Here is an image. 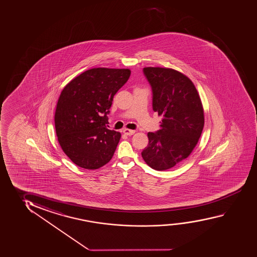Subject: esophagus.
<instances>
[{
	"label": "esophagus",
	"instance_id": "34e87169",
	"mask_svg": "<svg viewBox=\"0 0 257 257\" xmlns=\"http://www.w3.org/2000/svg\"><path fill=\"white\" fill-rule=\"evenodd\" d=\"M135 133H136V130H127V128L123 130V134L124 135H126V136H132V135H134Z\"/></svg>",
	"mask_w": 257,
	"mask_h": 257
}]
</instances>
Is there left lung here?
Listing matches in <instances>:
<instances>
[{
    "label": "left lung",
    "mask_w": 257,
    "mask_h": 257,
    "mask_svg": "<svg viewBox=\"0 0 257 257\" xmlns=\"http://www.w3.org/2000/svg\"><path fill=\"white\" fill-rule=\"evenodd\" d=\"M152 89V107L163 115L160 130L149 132L142 157L150 167L165 171L188 158L204 127V110L192 80L170 68L145 67Z\"/></svg>",
    "instance_id": "obj_1"
}]
</instances>
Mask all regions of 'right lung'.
<instances>
[{
    "instance_id": "add662e5",
    "label": "right lung",
    "mask_w": 257,
    "mask_h": 257,
    "mask_svg": "<svg viewBox=\"0 0 257 257\" xmlns=\"http://www.w3.org/2000/svg\"><path fill=\"white\" fill-rule=\"evenodd\" d=\"M128 69L92 68L65 86L55 112L56 134L76 165L95 170L113 158L120 133L107 128L113 96L130 78Z\"/></svg>"
}]
</instances>
